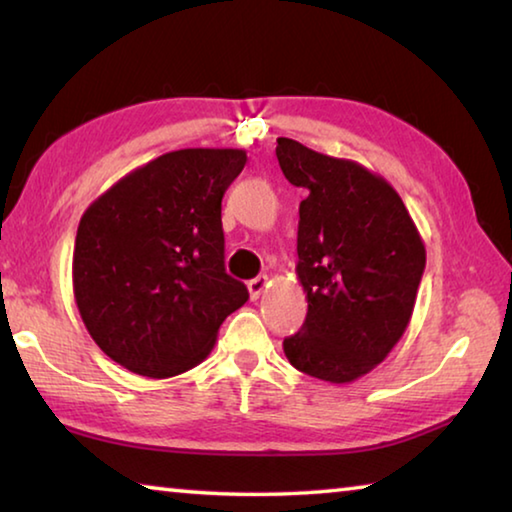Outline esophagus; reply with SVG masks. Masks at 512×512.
Wrapping results in <instances>:
<instances>
[{
  "label": "esophagus",
  "instance_id": "esophagus-1",
  "mask_svg": "<svg viewBox=\"0 0 512 512\" xmlns=\"http://www.w3.org/2000/svg\"><path fill=\"white\" fill-rule=\"evenodd\" d=\"M268 289V277L266 275H257L255 280L248 282V293H250V300H257L262 293Z\"/></svg>",
  "mask_w": 512,
  "mask_h": 512
}]
</instances>
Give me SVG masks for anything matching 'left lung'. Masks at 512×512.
<instances>
[{
  "instance_id": "1",
  "label": "left lung",
  "mask_w": 512,
  "mask_h": 512,
  "mask_svg": "<svg viewBox=\"0 0 512 512\" xmlns=\"http://www.w3.org/2000/svg\"><path fill=\"white\" fill-rule=\"evenodd\" d=\"M275 155L284 178L307 192L296 273L309 307L284 354L309 377L350 384L409 327L427 250L400 194L363 164L289 137H277Z\"/></svg>"
}]
</instances>
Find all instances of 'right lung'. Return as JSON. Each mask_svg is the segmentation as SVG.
<instances>
[{"label":"right lung","instance_id":"add662e5","mask_svg":"<svg viewBox=\"0 0 512 512\" xmlns=\"http://www.w3.org/2000/svg\"><path fill=\"white\" fill-rule=\"evenodd\" d=\"M244 149H180L117 180L76 230L74 300L94 343L137 375L167 379L212 352L248 300L225 273L221 198Z\"/></svg>","mask_w":512,"mask_h":512}]
</instances>
